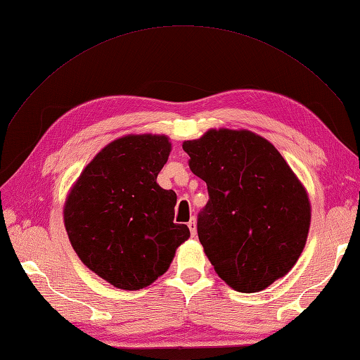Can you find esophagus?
<instances>
[{
    "mask_svg": "<svg viewBox=\"0 0 360 360\" xmlns=\"http://www.w3.org/2000/svg\"><path fill=\"white\" fill-rule=\"evenodd\" d=\"M188 227H189V231H191V235L195 236L197 235V221H195V218H191V221L188 223Z\"/></svg>",
    "mask_w": 360,
    "mask_h": 360,
    "instance_id": "esophagus-1",
    "label": "esophagus"
}]
</instances>
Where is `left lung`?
<instances>
[{
	"label": "left lung",
	"instance_id": "8db88e82",
	"mask_svg": "<svg viewBox=\"0 0 360 360\" xmlns=\"http://www.w3.org/2000/svg\"><path fill=\"white\" fill-rule=\"evenodd\" d=\"M183 150L207 185L197 231L217 275L243 293L285 276L305 248L311 206L284 157L249 129L212 128Z\"/></svg>",
	"mask_w": 360,
	"mask_h": 360
}]
</instances>
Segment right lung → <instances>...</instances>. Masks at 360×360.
<instances>
[{"instance_id":"obj_1","label":"right lung","mask_w":360,"mask_h":360,"mask_svg":"<svg viewBox=\"0 0 360 360\" xmlns=\"http://www.w3.org/2000/svg\"><path fill=\"white\" fill-rule=\"evenodd\" d=\"M169 137L128 134L94 155L70 189L64 224L79 259L122 290L151 285L189 238L174 223L177 195L157 175L168 162Z\"/></svg>"}]
</instances>
